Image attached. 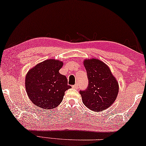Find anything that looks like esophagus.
<instances>
[{
	"label": "esophagus",
	"mask_w": 146,
	"mask_h": 146,
	"mask_svg": "<svg viewBox=\"0 0 146 146\" xmlns=\"http://www.w3.org/2000/svg\"><path fill=\"white\" fill-rule=\"evenodd\" d=\"M78 84H75V85H74V86H72V88H74V89H78Z\"/></svg>",
	"instance_id": "1"
}]
</instances>
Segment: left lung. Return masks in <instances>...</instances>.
<instances>
[{
    "instance_id": "1",
    "label": "left lung",
    "mask_w": 146,
    "mask_h": 146,
    "mask_svg": "<svg viewBox=\"0 0 146 146\" xmlns=\"http://www.w3.org/2000/svg\"><path fill=\"white\" fill-rule=\"evenodd\" d=\"M84 64L89 84L86 90L80 91L83 103L95 111L107 109L117 98L119 92L117 81L109 67L101 60L86 59Z\"/></svg>"
}]
</instances>
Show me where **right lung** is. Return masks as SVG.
I'll list each match as a JSON object with an SVG mask.
<instances>
[{"label": "right lung", "mask_w": 146, "mask_h": 146, "mask_svg": "<svg viewBox=\"0 0 146 146\" xmlns=\"http://www.w3.org/2000/svg\"><path fill=\"white\" fill-rule=\"evenodd\" d=\"M63 62L48 59L29 70L25 78V88L30 100L38 107L46 110L57 107L62 102L64 92L71 88L65 76L59 70Z\"/></svg>", "instance_id": "1"}]
</instances>
